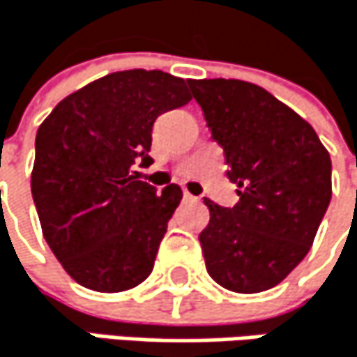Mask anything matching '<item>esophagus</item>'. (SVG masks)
<instances>
[{"label":"esophagus","instance_id":"obj_1","mask_svg":"<svg viewBox=\"0 0 357 357\" xmlns=\"http://www.w3.org/2000/svg\"><path fill=\"white\" fill-rule=\"evenodd\" d=\"M184 201H197V197H192L188 190H184Z\"/></svg>","mask_w":357,"mask_h":357}]
</instances>
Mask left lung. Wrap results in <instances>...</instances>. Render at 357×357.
Listing matches in <instances>:
<instances>
[{"mask_svg": "<svg viewBox=\"0 0 357 357\" xmlns=\"http://www.w3.org/2000/svg\"><path fill=\"white\" fill-rule=\"evenodd\" d=\"M190 89L239 188L235 207L205 199L207 273L226 290L264 292L313 245L333 197L330 154L307 120L252 82L192 80Z\"/></svg>", "mask_w": 357, "mask_h": 357, "instance_id": "8db88e82", "label": "left lung"}]
</instances>
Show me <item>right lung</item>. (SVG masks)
I'll use <instances>...</instances> for the list:
<instances>
[{
    "label": "right lung",
    "mask_w": 357,
    "mask_h": 357,
    "mask_svg": "<svg viewBox=\"0 0 357 357\" xmlns=\"http://www.w3.org/2000/svg\"><path fill=\"white\" fill-rule=\"evenodd\" d=\"M188 86L158 69L116 71L40 124L31 195L46 243L80 286L124 292L152 273L182 188L156 192L131 167L152 162V124L192 99Z\"/></svg>",
    "instance_id": "1"
}]
</instances>
